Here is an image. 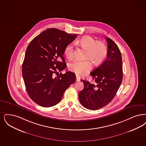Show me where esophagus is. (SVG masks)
<instances>
[{
	"instance_id": "obj_1",
	"label": "esophagus",
	"mask_w": 146,
	"mask_h": 146,
	"mask_svg": "<svg viewBox=\"0 0 146 146\" xmlns=\"http://www.w3.org/2000/svg\"><path fill=\"white\" fill-rule=\"evenodd\" d=\"M80 80V78L78 76H76V82H79Z\"/></svg>"
}]
</instances>
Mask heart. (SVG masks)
<instances>
[{
    "instance_id": "obj_1",
    "label": "heart",
    "mask_w": 146,
    "mask_h": 146,
    "mask_svg": "<svg viewBox=\"0 0 146 146\" xmlns=\"http://www.w3.org/2000/svg\"><path fill=\"white\" fill-rule=\"evenodd\" d=\"M80 44L87 52L85 59L88 60L82 61L75 60L69 64V68L78 76H84L92 68V63L95 65L102 64L108 54V49L104 43L98 42L90 36H85L79 41ZM64 55L69 59L73 58L74 55V49L73 43L66 46L64 50ZM90 59V60H89Z\"/></svg>"
}]
</instances>
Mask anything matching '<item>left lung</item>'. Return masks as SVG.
I'll use <instances>...</instances> for the list:
<instances>
[{"label":"left lung","instance_id":"8db88e82","mask_svg":"<svg viewBox=\"0 0 146 146\" xmlns=\"http://www.w3.org/2000/svg\"><path fill=\"white\" fill-rule=\"evenodd\" d=\"M107 58L91 72L94 84L81 80L84 88L79 94L80 102L84 107L96 110L108 105L115 96L123 79L121 53L116 44L109 37Z\"/></svg>","mask_w":146,"mask_h":146}]
</instances>
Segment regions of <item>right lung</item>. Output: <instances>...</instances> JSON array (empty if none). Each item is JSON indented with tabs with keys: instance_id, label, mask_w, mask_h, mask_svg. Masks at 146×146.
<instances>
[{
	"instance_id": "obj_1",
	"label": "right lung",
	"mask_w": 146,
	"mask_h": 146,
	"mask_svg": "<svg viewBox=\"0 0 146 146\" xmlns=\"http://www.w3.org/2000/svg\"><path fill=\"white\" fill-rule=\"evenodd\" d=\"M76 36L50 28L30 42L22 65V76L26 90L36 104L45 108L56 105L66 89L76 82L74 73L59 72L67 66L63 56L64 48Z\"/></svg>"
}]
</instances>
